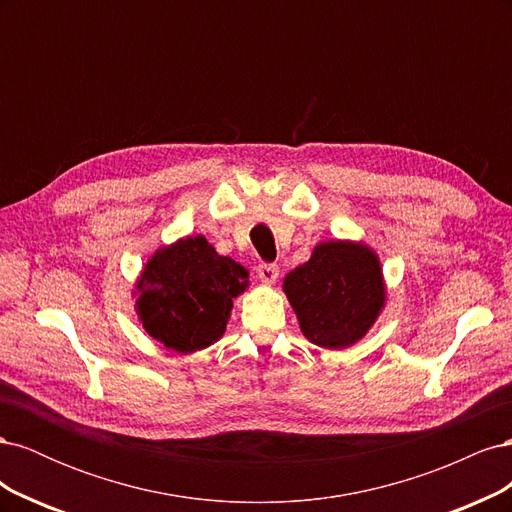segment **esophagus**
Here are the masks:
<instances>
[{
  "label": "esophagus",
  "instance_id": "34e87169",
  "mask_svg": "<svg viewBox=\"0 0 512 512\" xmlns=\"http://www.w3.org/2000/svg\"><path fill=\"white\" fill-rule=\"evenodd\" d=\"M256 271H258L260 282H265V284H275L277 275H280V267L273 265V262H260Z\"/></svg>",
  "mask_w": 512,
  "mask_h": 512
}]
</instances>
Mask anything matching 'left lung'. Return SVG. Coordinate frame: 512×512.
Listing matches in <instances>:
<instances>
[{
	"label": "left lung",
	"mask_w": 512,
	"mask_h": 512,
	"mask_svg": "<svg viewBox=\"0 0 512 512\" xmlns=\"http://www.w3.org/2000/svg\"><path fill=\"white\" fill-rule=\"evenodd\" d=\"M284 292L309 342L342 350L359 342L384 307L380 260L363 243H320L286 275Z\"/></svg>",
	"instance_id": "obj_1"
}]
</instances>
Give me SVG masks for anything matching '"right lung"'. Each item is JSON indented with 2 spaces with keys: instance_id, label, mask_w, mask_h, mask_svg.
Here are the masks:
<instances>
[{
  "instance_id": "add662e5",
  "label": "right lung",
  "mask_w": 512,
  "mask_h": 512,
  "mask_svg": "<svg viewBox=\"0 0 512 512\" xmlns=\"http://www.w3.org/2000/svg\"><path fill=\"white\" fill-rule=\"evenodd\" d=\"M247 271L205 237H185L153 254L136 284V314L166 348L188 354L218 342Z\"/></svg>"
}]
</instances>
